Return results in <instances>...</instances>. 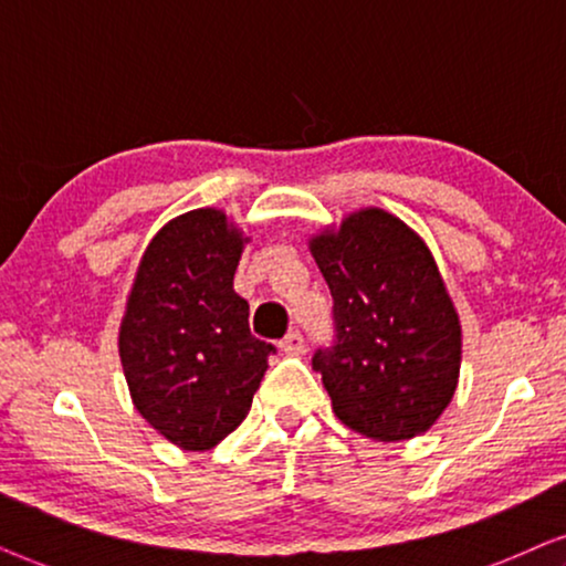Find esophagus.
<instances>
[{"label":"esophagus","instance_id":"esophagus-1","mask_svg":"<svg viewBox=\"0 0 566 566\" xmlns=\"http://www.w3.org/2000/svg\"><path fill=\"white\" fill-rule=\"evenodd\" d=\"M279 346H282V352H287V354H303L305 352V336L300 334L297 328H292L287 336L282 338V342H279Z\"/></svg>","mask_w":566,"mask_h":566}]
</instances>
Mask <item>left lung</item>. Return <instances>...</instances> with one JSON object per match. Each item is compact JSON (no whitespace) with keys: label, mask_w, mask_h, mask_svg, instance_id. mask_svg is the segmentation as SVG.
I'll return each mask as SVG.
<instances>
[{"label":"left lung","mask_w":566,"mask_h":566,"mask_svg":"<svg viewBox=\"0 0 566 566\" xmlns=\"http://www.w3.org/2000/svg\"><path fill=\"white\" fill-rule=\"evenodd\" d=\"M311 251L334 297V342L313 370L336 417L380 442L427 432L461 370V323L427 245L394 214L361 209Z\"/></svg>","instance_id":"1"}]
</instances>
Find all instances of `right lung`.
Listing matches in <instances>:
<instances>
[{
  "mask_svg": "<svg viewBox=\"0 0 566 566\" xmlns=\"http://www.w3.org/2000/svg\"><path fill=\"white\" fill-rule=\"evenodd\" d=\"M243 238L217 209L165 224L149 243L120 323L134 406L172 446L209 450L248 417L274 344L248 326L232 290Z\"/></svg>",
  "mask_w": 566,
  "mask_h": 566,
  "instance_id": "right-lung-1",
  "label": "right lung"
}]
</instances>
